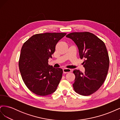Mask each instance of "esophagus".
Wrapping results in <instances>:
<instances>
[{"label": "esophagus", "instance_id": "obj_1", "mask_svg": "<svg viewBox=\"0 0 120 120\" xmlns=\"http://www.w3.org/2000/svg\"><path fill=\"white\" fill-rule=\"evenodd\" d=\"M71 71V69H69V68L63 69V73L64 74H67V73H68V72H70Z\"/></svg>", "mask_w": 120, "mask_h": 120}]
</instances>
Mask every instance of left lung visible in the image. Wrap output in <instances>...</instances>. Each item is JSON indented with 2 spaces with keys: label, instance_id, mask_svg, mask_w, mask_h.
Returning <instances> with one entry per match:
<instances>
[{
  "label": "left lung",
  "instance_id": "8db88e82",
  "mask_svg": "<svg viewBox=\"0 0 120 120\" xmlns=\"http://www.w3.org/2000/svg\"><path fill=\"white\" fill-rule=\"evenodd\" d=\"M75 43L81 59L85 58L84 72L75 70L73 88L82 96H89L100 89L105 82L109 68V57L103 41L89 32H71L66 35Z\"/></svg>",
  "mask_w": 120,
  "mask_h": 120
}]
</instances>
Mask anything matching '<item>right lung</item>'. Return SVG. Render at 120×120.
I'll return each mask as SVG.
<instances>
[{
  "instance_id": "right-lung-1",
  "label": "right lung",
  "mask_w": 120,
  "mask_h": 120,
  "mask_svg": "<svg viewBox=\"0 0 120 120\" xmlns=\"http://www.w3.org/2000/svg\"><path fill=\"white\" fill-rule=\"evenodd\" d=\"M66 33L36 34L22 46L19 66L21 77L27 88L39 96L50 95L56 91L62 78L63 70L49 65L56 45Z\"/></svg>"
}]
</instances>
